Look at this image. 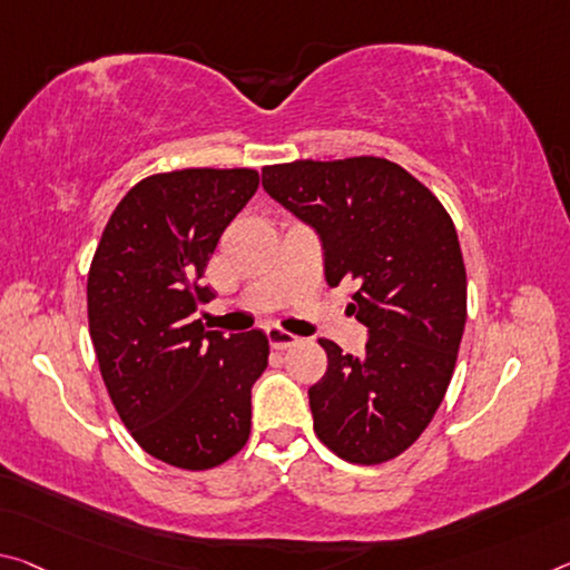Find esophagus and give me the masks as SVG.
I'll use <instances>...</instances> for the list:
<instances>
[{"label": "esophagus", "mask_w": 570, "mask_h": 570, "mask_svg": "<svg viewBox=\"0 0 570 570\" xmlns=\"http://www.w3.org/2000/svg\"><path fill=\"white\" fill-rule=\"evenodd\" d=\"M266 334H268V345L274 350H286V347H292V345H296V342H299V337H294L292 332H286L282 327H268Z\"/></svg>", "instance_id": "esophagus-1"}]
</instances>
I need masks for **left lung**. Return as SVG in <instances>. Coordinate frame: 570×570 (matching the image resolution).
Here are the masks:
<instances>
[{
    "mask_svg": "<svg viewBox=\"0 0 570 570\" xmlns=\"http://www.w3.org/2000/svg\"><path fill=\"white\" fill-rule=\"evenodd\" d=\"M264 189L309 223L330 286L350 278L363 355L332 340L309 387L314 433L352 464L403 454L444 401L466 324V268L446 207L383 157L296 159L261 171Z\"/></svg>",
    "mask_w": 570,
    "mask_h": 570,
    "instance_id": "8db88e82",
    "label": "left lung"
}]
</instances>
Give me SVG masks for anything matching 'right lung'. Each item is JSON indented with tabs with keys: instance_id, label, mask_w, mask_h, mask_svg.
<instances>
[{
	"instance_id": "right-lung-1",
	"label": "right lung",
	"mask_w": 570,
	"mask_h": 570,
	"mask_svg": "<svg viewBox=\"0 0 570 570\" xmlns=\"http://www.w3.org/2000/svg\"><path fill=\"white\" fill-rule=\"evenodd\" d=\"M256 169H177L134 185L108 218L88 271V327L106 391L137 444L200 472L246 446L250 387L268 365L261 330L207 332L200 278Z\"/></svg>"
}]
</instances>
